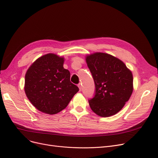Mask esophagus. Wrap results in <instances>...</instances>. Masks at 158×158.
I'll return each instance as SVG.
<instances>
[{
	"mask_svg": "<svg viewBox=\"0 0 158 158\" xmlns=\"http://www.w3.org/2000/svg\"><path fill=\"white\" fill-rule=\"evenodd\" d=\"M78 87L79 88V91H81V89H82V85L81 84H79L78 85Z\"/></svg>",
	"mask_w": 158,
	"mask_h": 158,
	"instance_id": "obj_1",
	"label": "esophagus"
}]
</instances>
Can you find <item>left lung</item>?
Segmentation results:
<instances>
[{
  "instance_id": "8db88e82",
  "label": "left lung",
  "mask_w": 158,
  "mask_h": 158,
  "mask_svg": "<svg viewBox=\"0 0 158 158\" xmlns=\"http://www.w3.org/2000/svg\"><path fill=\"white\" fill-rule=\"evenodd\" d=\"M95 82V95L89 100L97 115L108 117L119 112L133 91L131 71L121 60L110 54L95 52L86 57Z\"/></svg>"
}]
</instances>
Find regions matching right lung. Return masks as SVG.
<instances>
[{
	"mask_svg": "<svg viewBox=\"0 0 158 158\" xmlns=\"http://www.w3.org/2000/svg\"><path fill=\"white\" fill-rule=\"evenodd\" d=\"M64 57L49 53L33 63L25 76V93L39 111L54 114L68 106L79 88L63 68Z\"/></svg>",
	"mask_w": 158,
	"mask_h": 158,
	"instance_id": "obj_1",
	"label": "right lung"
}]
</instances>
